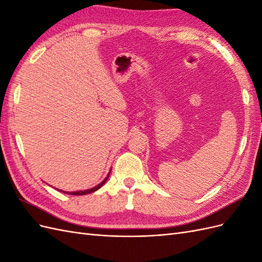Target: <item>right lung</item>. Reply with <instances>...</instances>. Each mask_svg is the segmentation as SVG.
<instances>
[{"label": "right lung", "instance_id": "obj_1", "mask_svg": "<svg viewBox=\"0 0 262 262\" xmlns=\"http://www.w3.org/2000/svg\"><path fill=\"white\" fill-rule=\"evenodd\" d=\"M108 177H109V176H107V177H106V179H105L104 181H101L99 185H97L96 187H94V188H92V189H90V190H84V191H76V192H69V194H73V195H83V194H89V193H92V192H94V191H96V190H98L102 185H104L105 182L107 181ZM63 192H64V191H63Z\"/></svg>", "mask_w": 262, "mask_h": 262}]
</instances>
